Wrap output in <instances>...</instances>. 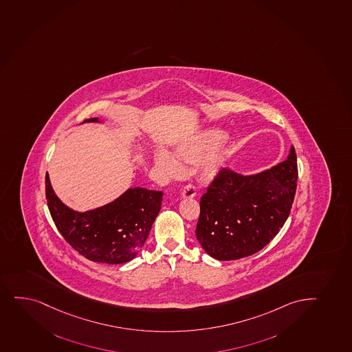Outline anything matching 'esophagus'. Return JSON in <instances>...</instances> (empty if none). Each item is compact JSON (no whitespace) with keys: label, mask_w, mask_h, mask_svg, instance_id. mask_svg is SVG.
<instances>
[{"label":"esophagus","mask_w":352,"mask_h":352,"mask_svg":"<svg viewBox=\"0 0 352 352\" xmlns=\"http://www.w3.org/2000/svg\"><path fill=\"white\" fill-rule=\"evenodd\" d=\"M182 198H193V197H195V188H194V186H184L182 190Z\"/></svg>","instance_id":"esophagus-1"}]
</instances>
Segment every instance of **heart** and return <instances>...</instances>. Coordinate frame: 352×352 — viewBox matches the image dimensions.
I'll list each match as a JSON object with an SVG mask.
<instances>
[{"label": "heart", "instance_id": "obj_1", "mask_svg": "<svg viewBox=\"0 0 352 352\" xmlns=\"http://www.w3.org/2000/svg\"><path fill=\"white\" fill-rule=\"evenodd\" d=\"M228 135L225 132L217 130H208L199 135L190 142H182L177 150L175 155L182 162L187 164L201 162L202 177L208 180L217 178L221 172L227 152L225 150H214L227 140ZM157 165L170 175H175L182 170V164L173 154L162 151L157 155Z\"/></svg>", "mask_w": 352, "mask_h": 352}]
</instances>
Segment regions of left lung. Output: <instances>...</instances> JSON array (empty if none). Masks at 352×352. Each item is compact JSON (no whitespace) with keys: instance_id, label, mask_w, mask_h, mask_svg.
I'll use <instances>...</instances> for the list:
<instances>
[{"instance_id":"1","label":"left lung","mask_w":352,"mask_h":352,"mask_svg":"<svg viewBox=\"0 0 352 352\" xmlns=\"http://www.w3.org/2000/svg\"><path fill=\"white\" fill-rule=\"evenodd\" d=\"M296 152L253 175L222 168L200 200L195 235L219 261L250 256L276 236L288 219L296 193Z\"/></svg>"}]
</instances>
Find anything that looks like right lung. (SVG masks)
<instances>
[{"label": "right lung", "instance_id": "obj_1", "mask_svg": "<svg viewBox=\"0 0 352 352\" xmlns=\"http://www.w3.org/2000/svg\"><path fill=\"white\" fill-rule=\"evenodd\" d=\"M85 122H99V119ZM45 195L57 230L76 252L94 262L119 265L138 255L162 208L164 193L129 188L115 201L80 213L57 198L47 172Z\"/></svg>", "mask_w": 352, "mask_h": 352}]
</instances>
